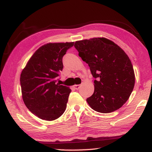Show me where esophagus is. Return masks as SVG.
Returning <instances> with one entry per match:
<instances>
[{
	"instance_id": "esophagus-1",
	"label": "esophagus",
	"mask_w": 152,
	"mask_h": 152,
	"mask_svg": "<svg viewBox=\"0 0 152 152\" xmlns=\"http://www.w3.org/2000/svg\"><path fill=\"white\" fill-rule=\"evenodd\" d=\"M80 85H79V84H75V85L74 86V88L76 90H78L80 88Z\"/></svg>"
}]
</instances>
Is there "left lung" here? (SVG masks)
Segmentation results:
<instances>
[{
  "label": "left lung",
  "mask_w": 152,
  "mask_h": 152,
  "mask_svg": "<svg viewBox=\"0 0 152 152\" xmlns=\"http://www.w3.org/2000/svg\"><path fill=\"white\" fill-rule=\"evenodd\" d=\"M74 47L96 79L94 93L86 99L90 107L102 113L119 109L135 85L134 70L128 56L116 43L104 37L78 41Z\"/></svg>",
  "instance_id": "left-lung-1"
}]
</instances>
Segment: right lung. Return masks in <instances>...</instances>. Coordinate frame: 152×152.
Listing matches in <instances>:
<instances>
[{"label": "right lung", "instance_id": "add662e5", "mask_svg": "<svg viewBox=\"0 0 152 152\" xmlns=\"http://www.w3.org/2000/svg\"><path fill=\"white\" fill-rule=\"evenodd\" d=\"M74 42L49 43L33 53L20 77L22 97L31 112L53 121L65 111L71 89L57 82L63 70V56Z\"/></svg>", "mask_w": 152, "mask_h": 152}]
</instances>
